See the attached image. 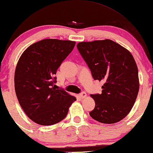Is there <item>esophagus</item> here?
Instances as JSON below:
<instances>
[{"label": "esophagus", "mask_w": 153, "mask_h": 153, "mask_svg": "<svg viewBox=\"0 0 153 153\" xmlns=\"http://www.w3.org/2000/svg\"><path fill=\"white\" fill-rule=\"evenodd\" d=\"M79 96H80V98L83 99V98H85V97L86 96H87V94H86L85 92H82L81 93H80V95H79Z\"/></svg>", "instance_id": "1"}]
</instances>
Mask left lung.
Returning a JSON list of instances; mask_svg holds the SVG:
<instances>
[{
  "instance_id": "left-lung-1",
  "label": "left lung",
  "mask_w": 153,
  "mask_h": 153,
  "mask_svg": "<svg viewBox=\"0 0 153 153\" xmlns=\"http://www.w3.org/2000/svg\"><path fill=\"white\" fill-rule=\"evenodd\" d=\"M77 48L93 79L105 82L101 94L91 95L95 106L90 115L105 124L119 122L130 113L139 91L134 58L128 50L109 39L81 42Z\"/></svg>"
}]
</instances>
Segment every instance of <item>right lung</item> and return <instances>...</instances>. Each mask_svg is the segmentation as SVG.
I'll list each match as a JSON object with an SVG mask.
<instances>
[{
  "label": "right lung",
  "instance_id": "obj_1",
  "mask_svg": "<svg viewBox=\"0 0 153 153\" xmlns=\"http://www.w3.org/2000/svg\"><path fill=\"white\" fill-rule=\"evenodd\" d=\"M75 45L71 40L45 39L21 55L15 72V91L23 111L33 122L41 126L59 123L76 100L55 85L57 70Z\"/></svg>",
  "mask_w": 153,
  "mask_h": 153
}]
</instances>
